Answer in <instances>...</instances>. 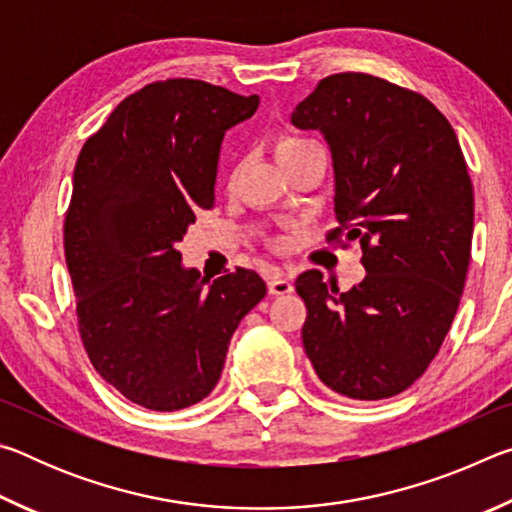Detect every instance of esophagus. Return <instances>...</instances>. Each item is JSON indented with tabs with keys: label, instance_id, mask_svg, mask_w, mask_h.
I'll use <instances>...</instances> for the list:
<instances>
[{
	"label": "esophagus",
	"instance_id": "obj_1",
	"mask_svg": "<svg viewBox=\"0 0 512 512\" xmlns=\"http://www.w3.org/2000/svg\"><path fill=\"white\" fill-rule=\"evenodd\" d=\"M291 291H293L291 277H287L284 273L268 275V293H271V296H287Z\"/></svg>",
	"mask_w": 512,
	"mask_h": 512
}]
</instances>
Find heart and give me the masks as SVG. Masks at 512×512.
Masks as SVG:
<instances>
[{
	"label": "heart",
	"instance_id": "heart-1",
	"mask_svg": "<svg viewBox=\"0 0 512 512\" xmlns=\"http://www.w3.org/2000/svg\"><path fill=\"white\" fill-rule=\"evenodd\" d=\"M309 149H316L314 142L309 140H300V137H280V140L275 142V155L280 164L289 162L291 158H296V155L305 153Z\"/></svg>",
	"mask_w": 512,
	"mask_h": 512
}]
</instances>
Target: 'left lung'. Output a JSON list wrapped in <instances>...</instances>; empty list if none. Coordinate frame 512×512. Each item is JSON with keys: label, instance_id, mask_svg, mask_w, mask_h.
<instances>
[{"label": "left lung", "instance_id": "left-lung-1", "mask_svg": "<svg viewBox=\"0 0 512 512\" xmlns=\"http://www.w3.org/2000/svg\"><path fill=\"white\" fill-rule=\"evenodd\" d=\"M291 124L332 153L334 214L366 277L341 293L311 268L302 345L350 400H386L418 379L452 327L470 266L474 192L454 128L431 101L370 74H334Z\"/></svg>", "mask_w": 512, "mask_h": 512}]
</instances>
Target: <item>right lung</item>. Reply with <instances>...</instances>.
Returning <instances> with one entry per match:
<instances>
[{
  "label": "right lung",
  "instance_id": "right-lung-1",
  "mask_svg": "<svg viewBox=\"0 0 512 512\" xmlns=\"http://www.w3.org/2000/svg\"><path fill=\"white\" fill-rule=\"evenodd\" d=\"M192 79L151 83L83 144L65 219L81 339L99 375L151 411H180L219 384L228 345L266 282L250 268L216 280L178 244L214 205L225 131L255 115Z\"/></svg>",
  "mask_w": 512,
  "mask_h": 512
}]
</instances>
